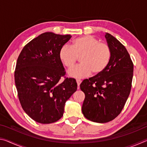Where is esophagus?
I'll list each match as a JSON object with an SVG mask.
<instances>
[{
	"mask_svg": "<svg viewBox=\"0 0 147 147\" xmlns=\"http://www.w3.org/2000/svg\"><path fill=\"white\" fill-rule=\"evenodd\" d=\"M82 82V80H76V83H77V85H78V88H79V86H80V84H81Z\"/></svg>",
	"mask_w": 147,
	"mask_h": 147,
	"instance_id": "esophagus-1",
	"label": "esophagus"
}]
</instances>
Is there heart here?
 Listing matches in <instances>:
<instances>
[{"label":"heart","mask_w":147,"mask_h":147,"mask_svg":"<svg viewBox=\"0 0 147 147\" xmlns=\"http://www.w3.org/2000/svg\"><path fill=\"white\" fill-rule=\"evenodd\" d=\"M59 59L67 67L71 69L80 58L81 64L68 72L69 76L82 78L93 73H101L111 59V50L108 44L101 43L93 36H84L74 39L71 47L64 45L59 50Z\"/></svg>","instance_id":"1"}]
</instances>
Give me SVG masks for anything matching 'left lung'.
<instances>
[{"instance_id":"obj_1","label":"left lung","mask_w":147,"mask_h":147,"mask_svg":"<svg viewBox=\"0 0 147 147\" xmlns=\"http://www.w3.org/2000/svg\"><path fill=\"white\" fill-rule=\"evenodd\" d=\"M111 59L101 73L86 79L80 87L85 94L82 111L88 120L108 123L117 117L130 94L134 65L127 50L111 34L105 35Z\"/></svg>"}]
</instances>
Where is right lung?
<instances>
[{
    "instance_id": "add662e5",
    "label": "right lung",
    "mask_w": 147,
    "mask_h": 147,
    "mask_svg": "<svg viewBox=\"0 0 147 147\" xmlns=\"http://www.w3.org/2000/svg\"><path fill=\"white\" fill-rule=\"evenodd\" d=\"M71 35L45 32L27 43L20 53L15 82L20 103L30 117L41 124L60 119L66 101L77 89L76 80L65 78L59 50Z\"/></svg>"
}]
</instances>
